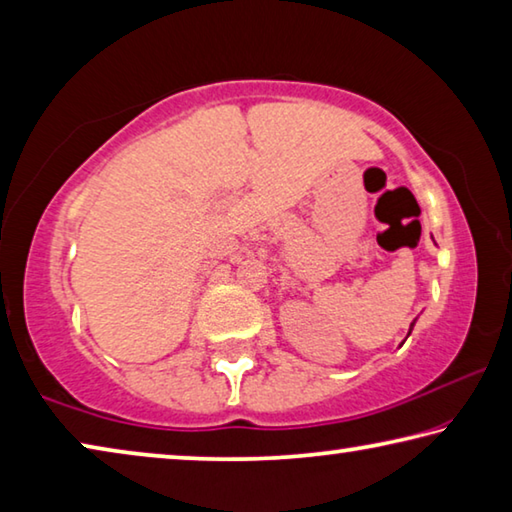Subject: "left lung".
Here are the masks:
<instances>
[{
	"label": "left lung",
	"mask_w": 512,
	"mask_h": 512,
	"mask_svg": "<svg viewBox=\"0 0 512 512\" xmlns=\"http://www.w3.org/2000/svg\"><path fill=\"white\" fill-rule=\"evenodd\" d=\"M415 325V323H413ZM413 325H411V329H413ZM411 329H409V334H411Z\"/></svg>",
	"instance_id": "left-lung-1"
}]
</instances>
